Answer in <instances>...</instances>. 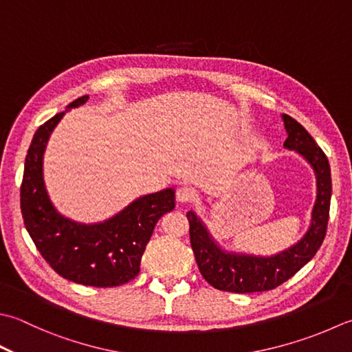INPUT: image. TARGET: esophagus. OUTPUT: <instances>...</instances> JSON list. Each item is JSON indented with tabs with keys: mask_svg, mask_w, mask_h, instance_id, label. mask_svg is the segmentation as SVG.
I'll list each match as a JSON object with an SVG mask.
<instances>
[{
	"mask_svg": "<svg viewBox=\"0 0 352 352\" xmlns=\"http://www.w3.org/2000/svg\"><path fill=\"white\" fill-rule=\"evenodd\" d=\"M194 198H195V194H194V190L189 188V186H183V188L177 190V201L178 203L188 204V203L194 201Z\"/></svg>",
	"mask_w": 352,
	"mask_h": 352,
	"instance_id": "esophagus-1",
	"label": "esophagus"
}]
</instances>
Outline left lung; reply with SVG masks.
Here are the masks:
<instances>
[{"instance_id":"1","label":"left lung","mask_w":352,"mask_h":352,"mask_svg":"<svg viewBox=\"0 0 352 352\" xmlns=\"http://www.w3.org/2000/svg\"><path fill=\"white\" fill-rule=\"evenodd\" d=\"M282 120L288 134L284 146L304 157L316 174L318 197L311 212V224L305 235L294 245L272 256H254L224 250L215 243L197 213L188 212L186 217L189 221L190 245L199 273L217 290L230 293L273 290L294 276L313 259L327 235L333 190L328 158L299 122L287 114H282Z\"/></svg>"}]
</instances>
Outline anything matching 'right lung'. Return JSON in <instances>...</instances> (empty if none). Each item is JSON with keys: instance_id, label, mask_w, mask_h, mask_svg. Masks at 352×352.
I'll return each instance as SVG.
<instances>
[{"instance_id": "1", "label": "right lung", "mask_w": 352, "mask_h": 352, "mask_svg": "<svg viewBox=\"0 0 352 352\" xmlns=\"http://www.w3.org/2000/svg\"><path fill=\"white\" fill-rule=\"evenodd\" d=\"M87 100L88 96L76 99L34 133L24 163L21 213L36 249L59 276L89 287H117L139 274L155 224L175 208V190L137 198L103 223L82 224L60 215L45 189L44 151L64 114Z\"/></svg>"}]
</instances>
